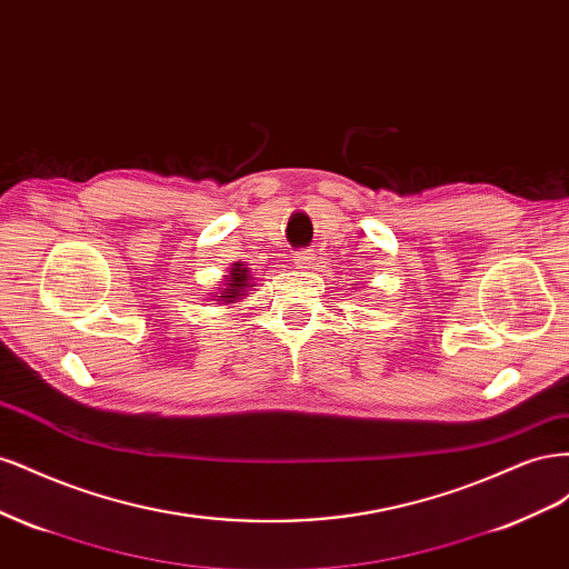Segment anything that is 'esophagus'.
<instances>
[{
	"mask_svg": "<svg viewBox=\"0 0 569 569\" xmlns=\"http://www.w3.org/2000/svg\"><path fill=\"white\" fill-rule=\"evenodd\" d=\"M295 261L299 268H313L318 258H316L313 249H299V251H295Z\"/></svg>",
	"mask_w": 569,
	"mask_h": 569,
	"instance_id": "obj_1",
	"label": "esophagus"
}]
</instances>
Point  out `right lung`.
<instances>
[{"label": "right lung", "mask_w": 569, "mask_h": 569, "mask_svg": "<svg viewBox=\"0 0 569 569\" xmlns=\"http://www.w3.org/2000/svg\"><path fill=\"white\" fill-rule=\"evenodd\" d=\"M247 268H239V263H234V268L230 270V274H228V291H226V297H220V299H237V297H242V289L247 287Z\"/></svg>", "instance_id": "obj_1"}]
</instances>
